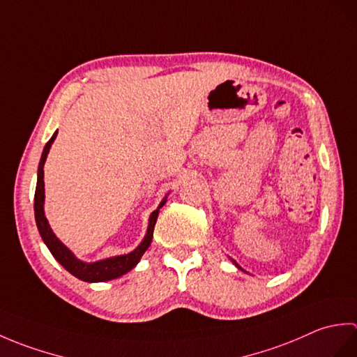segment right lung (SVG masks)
Returning a JSON list of instances; mask_svg holds the SVG:
<instances>
[{
    "instance_id": "1",
    "label": "right lung",
    "mask_w": 357,
    "mask_h": 357,
    "mask_svg": "<svg viewBox=\"0 0 357 357\" xmlns=\"http://www.w3.org/2000/svg\"><path fill=\"white\" fill-rule=\"evenodd\" d=\"M56 133L58 132L53 133L49 142L45 144L43 155H41L40 165H38V181H36L35 206H33L38 230H40L44 244L47 245L53 257H55V259L61 264L67 271L72 273L75 278L84 280V282H105V280L116 279V278L123 276V275H126V273L130 271L135 265L139 262L141 256L146 253V250L150 247L151 238H153L155 224H156V219L159 215V208H161L167 202V196L161 201V204H159L153 213L150 215L149 229H147L146 236H144L141 244L136 247L133 252L127 253V255H121V256L107 257V259H101L96 262L79 261L78 257L75 256L70 250L67 248L63 242L55 236V233H53L50 229L47 218H45V215H44V198H45L44 196V162H45V159H47L49 150L52 147L53 141H55V138H56Z\"/></svg>"
}]
</instances>
